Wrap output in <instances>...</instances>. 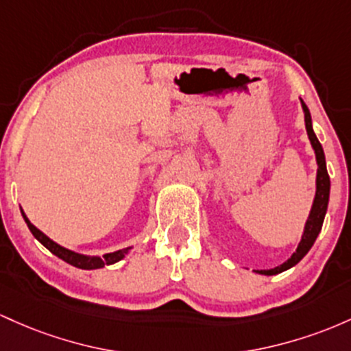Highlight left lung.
<instances>
[{"mask_svg": "<svg viewBox=\"0 0 351 351\" xmlns=\"http://www.w3.org/2000/svg\"><path fill=\"white\" fill-rule=\"evenodd\" d=\"M302 102L303 108V114H305V128H306V134H308L310 144H312L313 151H315V157H317V191H315V199H313V206L312 210H310L308 219L305 222V228H303V235L300 243H298L297 250L293 252L292 257L289 258L287 262H283L282 265L275 267V269L270 270H257V274L261 275H277L282 274V271L292 269L293 265H297L298 262L308 254V250L312 249V245L317 240L318 234H320L322 226H324V219L326 214V207H328V199H330V177L328 172H326V162H325V154H324V147L322 144L318 143L317 136H315L313 128H312V116H310L308 108H306L305 102Z\"/></svg>", "mask_w": 351, "mask_h": 351, "instance_id": "1", "label": "left lung"}]
</instances>
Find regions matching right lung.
<instances>
[{"label":"right lung","instance_id":"right-lung-1","mask_svg":"<svg viewBox=\"0 0 351 351\" xmlns=\"http://www.w3.org/2000/svg\"><path fill=\"white\" fill-rule=\"evenodd\" d=\"M21 214H23V219H25V222L27 223V228H29L31 234L34 235V239L39 240V242H41L43 245H45L46 249L51 252V254H54L56 257L61 258V261L68 262L69 265L77 267V269L96 270V269H102V267H106V265H112V263L123 261V258L125 257V254L132 249V247H128V249L112 252V254H106V255H102V257H89V255L77 254V252L66 249V247L59 245V243L54 242V240H51L48 235L43 234L39 228H36L33 223L29 222V219L26 217L25 212L21 210Z\"/></svg>","mask_w":351,"mask_h":351}]
</instances>
